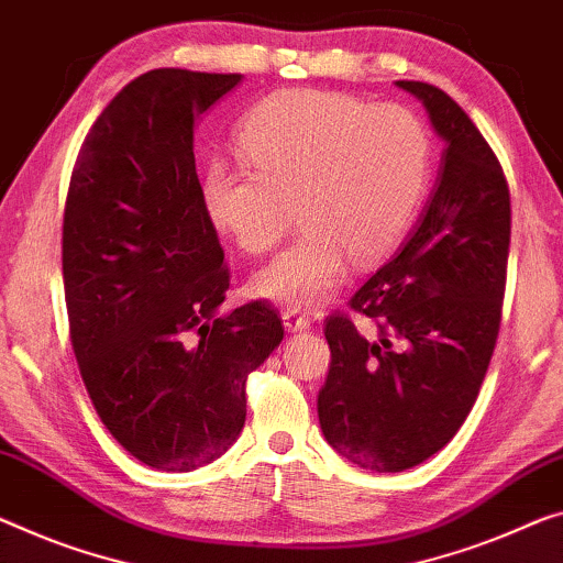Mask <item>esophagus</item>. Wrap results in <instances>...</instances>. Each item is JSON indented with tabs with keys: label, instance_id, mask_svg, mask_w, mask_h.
<instances>
[{
	"label": "esophagus",
	"instance_id": "34e87169",
	"mask_svg": "<svg viewBox=\"0 0 563 563\" xmlns=\"http://www.w3.org/2000/svg\"><path fill=\"white\" fill-rule=\"evenodd\" d=\"M282 322H284V327H287V332H307L309 327H311L309 317L301 314V311H297V309H287V311H284Z\"/></svg>",
	"mask_w": 563,
	"mask_h": 563
}]
</instances>
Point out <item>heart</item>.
<instances>
[{
    "mask_svg": "<svg viewBox=\"0 0 563 563\" xmlns=\"http://www.w3.org/2000/svg\"><path fill=\"white\" fill-rule=\"evenodd\" d=\"M252 170L211 163L201 206L241 252L266 254L297 209L305 231L249 282L254 297L287 309L322 307L347 274L397 249L428 191L432 143L400 106L352 95L289 90L256 106L239 128Z\"/></svg>",
    "mask_w": 563,
    "mask_h": 563,
    "instance_id": "1",
    "label": "heart"
}]
</instances>
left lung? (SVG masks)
<instances>
[{"mask_svg": "<svg viewBox=\"0 0 563 563\" xmlns=\"http://www.w3.org/2000/svg\"><path fill=\"white\" fill-rule=\"evenodd\" d=\"M395 85L445 143L438 180L400 252L350 299L377 319V340L347 317L327 319L332 362L317 397L327 443L375 473L428 461L468 418L496 347L511 244V196L486 137L435 85Z\"/></svg>", "mask_w": 563, "mask_h": 563, "instance_id": "8db88e82", "label": "left lung"}]
</instances>
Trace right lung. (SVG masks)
<instances>
[{
	"label": "right lung",
	"mask_w": 563,
	"mask_h": 563,
	"mask_svg": "<svg viewBox=\"0 0 563 563\" xmlns=\"http://www.w3.org/2000/svg\"><path fill=\"white\" fill-rule=\"evenodd\" d=\"M239 82L176 67L135 77L95 120L67 191L77 365L112 438L155 471H196L236 443L249 372L284 340L269 305L221 311L229 269L196 176V120Z\"/></svg>",
	"instance_id": "1"
}]
</instances>
